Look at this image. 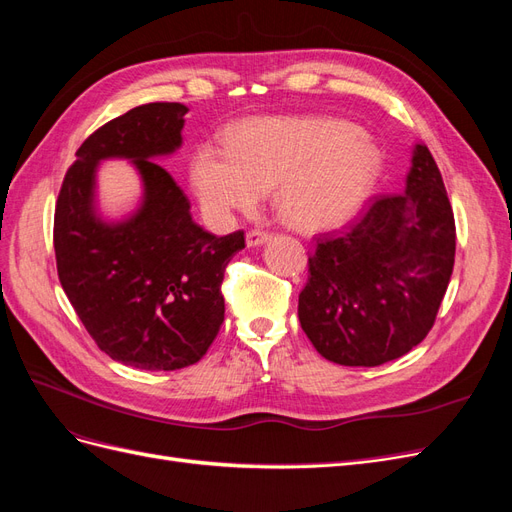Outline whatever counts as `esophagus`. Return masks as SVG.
Returning <instances> with one entry per match:
<instances>
[{
  "instance_id": "1",
  "label": "esophagus",
  "mask_w": 512,
  "mask_h": 512,
  "mask_svg": "<svg viewBox=\"0 0 512 512\" xmlns=\"http://www.w3.org/2000/svg\"><path fill=\"white\" fill-rule=\"evenodd\" d=\"M247 245L250 247H254V245H262L265 241H269L271 239V235L267 230H260V228H252V230H247Z\"/></svg>"
}]
</instances>
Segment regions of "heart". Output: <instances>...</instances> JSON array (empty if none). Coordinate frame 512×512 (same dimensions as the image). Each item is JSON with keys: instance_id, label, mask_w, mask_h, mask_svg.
<instances>
[{"instance_id": "heart-1", "label": "heart", "mask_w": 512, "mask_h": 512, "mask_svg": "<svg viewBox=\"0 0 512 512\" xmlns=\"http://www.w3.org/2000/svg\"><path fill=\"white\" fill-rule=\"evenodd\" d=\"M380 170L378 149L350 121L271 117L245 121L226 147L200 145L192 188L209 222L228 224L273 188L282 218L297 228L339 224L361 207Z\"/></svg>"}]
</instances>
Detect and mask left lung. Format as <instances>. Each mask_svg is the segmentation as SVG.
<instances>
[{
    "label": "left lung",
    "instance_id": "obj_1",
    "mask_svg": "<svg viewBox=\"0 0 512 512\" xmlns=\"http://www.w3.org/2000/svg\"><path fill=\"white\" fill-rule=\"evenodd\" d=\"M455 215L440 168L416 145L404 192L376 194L316 235L299 320L337 365L376 367L418 346L436 322L455 265Z\"/></svg>",
    "mask_w": 512,
    "mask_h": 512
}]
</instances>
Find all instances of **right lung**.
<instances>
[{
	"mask_svg": "<svg viewBox=\"0 0 512 512\" xmlns=\"http://www.w3.org/2000/svg\"><path fill=\"white\" fill-rule=\"evenodd\" d=\"M185 113L179 102H149L104 123L76 151L55 205L57 275L76 316L113 361L149 371L207 354L224 322V271L245 247L243 230L215 237L194 224L188 196L149 160L181 145ZM104 157H132L146 181L142 211L119 227L90 209Z\"/></svg>",
	"mask_w": 512,
	"mask_h": 512,
	"instance_id": "1",
	"label": "right lung"
}]
</instances>
